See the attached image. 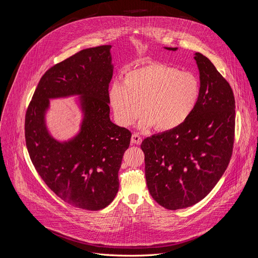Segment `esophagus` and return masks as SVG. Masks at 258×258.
<instances>
[{
  "instance_id": "obj_1",
  "label": "esophagus",
  "mask_w": 258,
  "mask_h": 258,
  "mask_svg": "<svg viewBox=\"0 0 258 258\" xmlns=\"http://www.w3.org/2000/svg\"><path fill=\"white\" fill-rule=\"evenodd\" d=\"M131 142L135 145H140L142 143V138L139 136V134H133Z\"/></svg>"
}]
</instances>
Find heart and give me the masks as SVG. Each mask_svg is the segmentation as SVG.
Here are the masks:
<instances>
[{
	"mask_svg": "<svg viewBox=\"0 0 258 258\" xmlns=\"http://www.w3.org/2000/svg\"><path fill=\"white\" fill-rule=\"evenodd\" d=\"M201 94L198 78L162 62H148L127 71L115 82L109 101L116 121L133 124L143 112L140 128L168 132L183 124L196 109Z\"/></svg>",
	"mask_w": 258,
	"mask_h": 258,
	"instance_id": "heart-1",
	"label": "heart"
}]
</instances>
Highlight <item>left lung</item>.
I'll use <instances>...</instances> for the list:
<instances>
[{"label":"left lung","mask_w":258,"mask_h":258,"mask_svg":"<svg viewBox=\"0 0 258 258\" xmlns=\"http://www.w3.org/2000/svg\"><path fill=\"white\" fill-rule=\"evenodd\" d=\"M177 50V47H165ZM201 94L180 126L145 139V172L152 198L168 210L185 209L205 199L231 160L235 136V98L213 62L196 52Z\"/></svg>","instance_id":"left-lung-1"}]
</instances>
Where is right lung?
Here are the masks:
<instances>
[{"label":"right lung","instance_id":"add662e5","mask_svg":"<svg viewBox=\"0 0 258 258\" xmlns=\"http://www.w3.org/2000/svg\"><path fill=\"white\" fill-rule=\"evenodd\" d=\"M111 45L83 49L41 77L25 115L30 159L45 184L69 205L88 211L106 208L115 198L118 171L132 133L109 117L108 87L113 74ZM80 96V133L58 142L48 133L49 99Z\"/></svg>","mask_w":258,"mask_h":258}]
</instances>
